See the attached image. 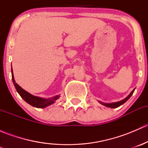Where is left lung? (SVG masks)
I'll list each match as a JSON object with an SVG mask.
<instances>
[{"mask_svg":"<svg viewBox=\"0 0 148 148\" xmlns=\"http://www.w3.org/2000/svg\"><path fill=\"white\" fill-rule=\"evenodd\" d=\"M134 91H135V89H133V90L132 91V92L130 93V95H128L127 97H125V99H123L121 101H119V102H112V103H105V102H100V101H99V102L101 104H102V105L105 106V107H110V108H117V107H120V105H122V104H123L124 103L126 102L128 100V99L130 98V97L132 96V94H133Z\"/></svg>","mask_w":148,"mask_h":148,"instance_id":"obj_1","label":"left lung"}]
</instances>
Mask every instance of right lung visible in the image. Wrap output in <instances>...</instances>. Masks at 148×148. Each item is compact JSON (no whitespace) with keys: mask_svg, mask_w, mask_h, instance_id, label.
<instances>
[{"mask_svg":"<svg viewBox=\"0 0 148 148\" xmlns=\"http://www.w3.org/2000/svg\"><path fill=\"white\" fill-rule=\"evenodd\" d=\"M11 74L12 80H13V84H14L15 88H16L17 92L28 104L33 106V107H35L36 108H45V107H48V106L53 104L55 102V101L59 99V97H60L59 95H56V96L52 97L51 98H42L40 97L34 96V95L28 93L26 90L22 89L18 84L16 83V81L14 79V77H13V72L12 68Z\"/></svg>","mask_w":148,"mask_h":148,"instance_id":"add662e5","label":"right lung"}]
</instances>
